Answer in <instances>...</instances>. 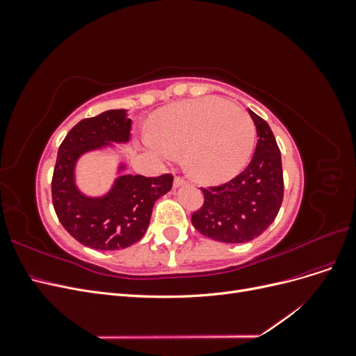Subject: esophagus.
<instances>
[{
	"instance_id": "esophagus-1",
	"label": "esophagus",
	"mask_w": 356,
	"mask_h": 356,
	"mask_svg": "<svg viewBox=\"0 0 356 356\" xmlns=\"http://www.w3.org/2000/svg\"><path fill=\"white\" fill-rule=\"evenodd\" d=\"M186 178H182V177H175V179H174V186L175 187H181V186H184L186 184Z\"/></svg>"
}]
</instances>
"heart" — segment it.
<instances>
[{"label": "heart", "mask_w": 356, "mask_h": 356, "mask_svg": "<svg viewBox=\"0 0 356 356\" xmlns=\"http://www.w3.org/2000/svg\"><path fill=\"white\" fill-rule=\"evenodd\" d=\"M148 147L161 156L186 153L187 169L202 181H221L250 157L255 127L245 110L215 96L184 101L161 110L152 124Z\"/></svg>", "instance_id": "1"}]
</instances>
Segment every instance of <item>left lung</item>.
Returning <instances> with one entry per match:
<instances>
[{
  "label": "left lung",
  "instance_id": "left-lung-1",
  "mask_svg": "<svg viewBox=\"0 0 356 356\" xmlns=\"http://www.w3.org/2000/svg\"><path fill=\"white\" fill-rule=\"evenodd\" d=\"M257 127V147L243 172L220 186L202 187L203 204L191 222L207 238L224 243H243L268 229L281 209L284 174L281 152L270 126L251 110Z\"/></svg>",
  "mask_w": 356,
  "mask_h": 356
}]
</instances>
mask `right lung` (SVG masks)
Returning a JSON list of instances; mask_svg holds the SVG:
<instances>
[{
  "label": "right lung",
  "mask_w": 356,
  "mask_h": 356,
  "mask_svg": "<svg viewBox=\"0 0 356 356\" xmlns=\"http://www.w3.org/2000/svg\"><path fill=\"white\" fill-rule=\"evenodd\" d=\"M132 120L126 110L84 118L63 139L51 178V200L60 224L84 246L99 251L124 250L143 238L154 202L172 188L174 175H122L106 196L88 197L74 182L77 159L108 143H127ZM124 166H120L123 169Z\"/></svg>",
  "instance_id": "add662e5"
}]
</instances>
